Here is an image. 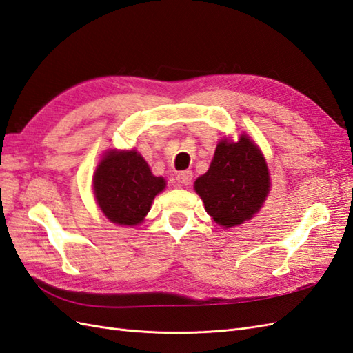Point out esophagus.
Returning <instances> with one entry per match:
<instances>
[{
	"mask_svg": "<svg viewBox=\"0 0 353 353\" xmlns=\"http://www.w3.org/2000/svg\"><path fill=\"white\" fill-rule=\"evenodd\" d=\"M176 180L179 186H188L191 183L192 180V173L190 170H185V171H180V173L176 176Z\"/></svg>",
	"mask_w": 353,
	"mask_h": 353,
	"instance_id": "34e87169",
	"label": "esophagus"
}]
</instances>
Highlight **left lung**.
<instances>
[{"label": "left lung", "instance_id": "obj_1", "mask_svg": "<svg viewBox=\"0 0 353 353\" xmlns=\"http://www.w3.org/2000/svg\"><path fill=\"white\" fill-rule=\"evenodd\" d=\"M266 161L247 135L239 141L223 139L206 174L195 180V191L208 214L223 227H234L261 208L269 192Z\"/></svg>", "mask_w": 353, "mask_h": 353}]
</instances>
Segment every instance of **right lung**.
Listing matches in <instances>:
<instances>
[{"instance_id": "add662e5", "label": "right lung", "mask_w": 353, "mask_h": 353, "mask_svg": "<svg viewBox=\"0 0 353 353\" xmlns=\"http://www.w3.org/2000/svg\"><path fill=\"white\" fill-rule=\"evenodd\" d=\"M93 186L97 204L111 223L137 225L150 210L154 195L165 188V180L154 177L135 150L108 152L97 165Z\"/></svg>"}]
</instances>
